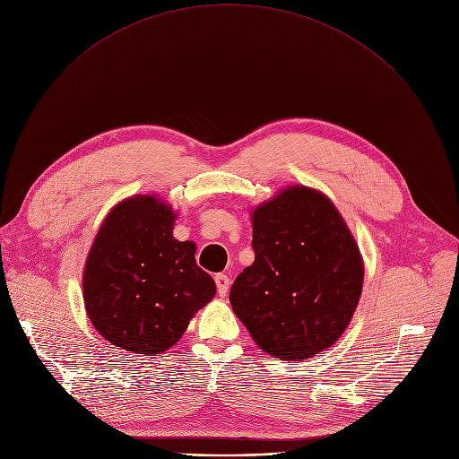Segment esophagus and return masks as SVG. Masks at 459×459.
<instances>
[{
  "mask_svg": "<svg viewBox=\"0 0 459 459\" xmlns=\"http://www.w3.org/2000/svg\"><path fill=\"white\" fill-rule=\"evenodd\" d=\"M216 285H218V293L220 297H227L229 293V287H230V280L227 274H216Z\"/></svg>",
  "mask_w": 459,
  "mask_h": 459,
  "instance_id": "esophagus-1",
  "label": "esophagus"
}]
</instances>
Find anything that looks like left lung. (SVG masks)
I'll use <instances>...</instances> for the list:
<instances>
[{"instance_id":"1","label":"left lung","mask_w":459,"mask_h":459,"mask_svg":"<svg viewBox=\"0 0 459 459\" xmlns=\"http://www.w3.org/2000/svg\"><path fill=\"white\" fill-rule=\"evenodd\" d=\"M255 264L230 287L253 341L281 360H306L348 327L364 280L359 247L322 192L289 186L253 211Z\"/></svg>"}]
</instances>
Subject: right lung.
Returning <instances> with one entry per match:
<instances>
[{
  "label": "right lung",
  "mask_w": 459,
  "mask_h": 459,
  "mask_svg": "<svg viewBox=\"0 0 459 459\" xmlns=\"http://www.w3.org/2000/svg\"><path fill=\"white\" fill-rule=\"evenodd\" d=\"M176 212L155 195L124 199L106 216L86 262L88 316L113 346L139 355L170 350L216 295L195 245L174 238Z\"/></svg>",
  "instance_id": "obj_1"
}]
</instances>
